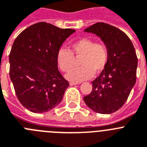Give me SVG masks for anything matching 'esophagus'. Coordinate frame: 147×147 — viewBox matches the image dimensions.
<instances>
[{
	"instance_id": "esophagus-1",
	"label": "esophagus",
	"mask_w": 147,
	"mask_h": 147,
	"mask_svg": "<svg viewBox=\"0 0 147 147\" xmlns=\"http://www.w3.org/2000/svg\"><path fill=\"white\" fill-rule=\"evenodd\" d=\"M76 84H78V83H75V82H70L69 85L70 86H74V85H76Z\"/></svg>"
}]
</instances>
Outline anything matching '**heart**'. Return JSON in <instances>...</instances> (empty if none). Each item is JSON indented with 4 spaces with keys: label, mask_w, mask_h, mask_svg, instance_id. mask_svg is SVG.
I'll use <instances>...</instances> for the list:
<instances>
[{
    "label": "heart",
    "mask_w": 147,
    "mask_h": 147,
    "mask_svg": "<svg viewBox=\"0 0 147 147\" xmlns=\"http://www.w3.org/2000/svg\"><path fill=\"white\" fill-rule=\"evenodd\" d=\"M81 57L79 68L74 69L66 75V78L73 82H81L90 78L93 73H100L105 68L108 60V49L104 43H95L90 38H82L71 45V52L61 49L57 54L58 66L67 72L72 68L73 55Z\"/></svg>",
    "instance_id": "heart-1"
}]
</instances>
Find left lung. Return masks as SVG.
I'll return each mask as SVG.
<instances>
[{"mask_svg": "<svg viewBox=\"0 0 147 147\" xmlns=\"http://www.w3.org/2000/svg\"><path fill=\"white\" fill-rule=\"evenodd\" d=\"M84 32L100 38L108 49V60L100 75L92 82L91 93L84 100L94 112L110 114L125 104L136 82V52L129 37L109 24L96 23Z\"/></svg>", "mask_w": 147, "mask_h": 147, "instance_id": "obj_1", "label": "left lung"}]
</instances>
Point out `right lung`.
<instances>
[{
  "mask_svg": "<svg viewBox=\"0 0 147 147\" xmlns=\"http://www.w3.org/2000/svg\"><path fill=\"white\" fill-rule=\"evenodd\" d=\"M75 32L37 23L14 41L9 56L10 79L19 101L30 112H47L63 99L69 85L58 70L57 54Z\"/></svg>",
  "mask_w": 147,
  "mask_h": 147,
  "instance_id": "obj_1",
  "label": "right lung"
}]
</instances>
